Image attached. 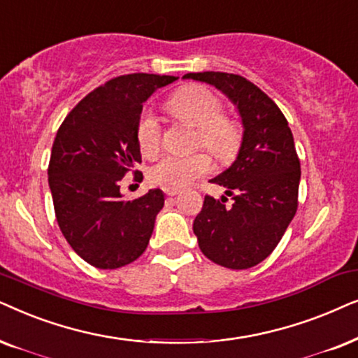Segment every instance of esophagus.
<instances>
[{
  "label": "esophagus",
  "instance_id": "34e87169",
  "mask_svg": "<svg viewBox=\"0 0 358 358\" xmlns=\"http://www.w3.org/2000/svg\"><path fill=\"white\" fill-rule=\"evenodd\" d=\"M164 192H165L166 196H176V194L180 193L178 189H164Z\"/></svg>",
  "mask_w": 358,
  "mask_h": 358
}]
</instances>
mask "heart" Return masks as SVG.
I'll use <instances>...</instances> for the list:
<instances>
[{
    "label": "heart",
    "instance_id": "heart-1",
    "mask_svg": "<svg viewBox=\"0 0 358 358\" xmlns=\"http://www.w3.org/2000/svg\"><path fill=\"white\" fill-rule=\"evenodd\" d=\"M170 109L176 116L196 126V144L204 145L219 160H231L242 144V126L232 116L222 114L219 96L203 85H188L170 98ZM137 142L145 157L159 154L162 127L152 111H144L137 124ZM213 160L208 152L189 155L170 154L160 159L149 171V180L165 189H182L194 180L208 175Z\"/></svg>",
    "mask_w": 358,
    "mask_h": 358
}]
</instances>
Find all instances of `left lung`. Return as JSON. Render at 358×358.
<instances>
[{
  "instance_id": "left-lung-1",
  "label": "left lung",
  "mask_w": 358,
  "mask_h": 358,
  "mask_svg": "<svg viewBox=\"0 0 358 358\" xmlns=\"http://www.w3.org/2000/svg\"><path fill=\"white\" fill-rule=\"evenodd\" d=\"M206 82L239 109L244 136L234 164L211 183L227 188V198L206 194L194 217L198 245L214 264L245 270L265 260L287 231L298 209L301 178L287 117L262 90L241 75L224 71L187 73Z\"/></svg>"
}]
</instances>
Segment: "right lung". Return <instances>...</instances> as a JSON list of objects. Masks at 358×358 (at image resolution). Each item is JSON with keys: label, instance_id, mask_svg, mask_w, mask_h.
Wrapping results in <instances>:
<instances>
[{"label": "right lung", "instance_id": "add662e5", "mask_svg": "<svg viewBox=\"0 0 358 358\" xmlns=\"http://www.w3.org/2000/svg\"><path fill=\"white\" fill-rule=\"evenodd\" d=\"M176 76L131 73L88 93L57 131L49 162L55 217L71 249L103 270L144 254L164 208L162 189L126 201L121 180L141 164L137 142L142 104ZM141 180V171H132Z\"/></svg>", "mask_w": 358, "mask_h": 358}]
</instances>
